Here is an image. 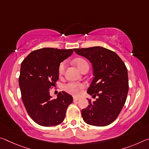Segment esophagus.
<instances>
[{"instance_id": "34e87169", "label": "esophagus", "mask_w": 149, "mask_h": 149, "mask_svg": "<svg viewBox=\"0 0 149 149\" xmlns=\"http://www.w3.org/2000/svg\"><path fill=\"white\" fill-rule=\"evenodd\" d=\"M80 99L79 98H77V97H74V102H76L78 100H79Z\"/></svg>"}]
</instances>
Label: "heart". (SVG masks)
Listing matches in <instances>:
<instances>
[{
	"label": "heart",
	"mask_w": 149,
	"mask_h": 149,
	"mask_svg": "<svg viewBox=\"0 0 149 149\" xmlns=\"http://www.w3.org/2000/svg\"><path fill=\"white\" fill-rule=\"evenodd\" d=\"M75 64L76 65L77 68L81 71L83 70L86 67H89L88 63L86 60L83 58H77L74 61ZM65 68V63L62 62L60 63L58 68V74L60 75H62L64 73ZM86 87V85L82 83H75V82H70L65 84L63 86V89L67 93L71 94V95L74 96L80 95L81 93V90Z\"/></svg>",
	"instance_id": "b5f03b06"
}]
</instances>
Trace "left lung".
<instances>
[{
    "label": "left lung",
    "instance_id": "8db88e82",
    "mask_svg": "<svg viewBox=\"0 0 149 149\" xmlns=\"http://www.w3.org/2000/svg\"><path fill=\"white\" fill-rule=\"evenodd\" d=\"M78 55L90 61L94 78L87 93L98 96L81 110L83 119L87 124L97 127L107 126L115 121L125 103L129 91L127 69L117 54L100 46L75 48Z\"/></svg>",
    "mask_w": 149,
    "mask_h": 149
}]
</instances>
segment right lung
<instances>
[{
	"mask_svg": "<svg viewBox=\"0 0 149 149\" xmlns=\"http://www.w3.org/2000/svg\"><path fill=\"white\" fill-rule=\"evenodd\" d=\"M73 52L72 49H38L28 54L21 63L18 78L21 97L29 116L40 125L60 124L72 103V95L64 91L60 92L56 99H52L49 89L58 80L60 63Z\"/></svg>",
	"mask_w": 149,
	"mask_h": 149,
	"instance_id": "obj_1",
	"label": "right lung"
}]
</instances>
